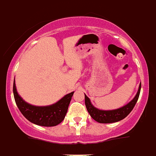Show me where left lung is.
Masks as SVG:
<instances>
[{"label":"left lung","mask_w":156,"mask_h":156,"mask_svg":"<svg viewBox=\"0 0 156 156\" xmlns=\"http://www.w3.org/2000/svg\"><path fill=\"white\" fill-rule=\"evenodd\" d=\"M140 87H141V83H140L138 90L133 100L129 101L126 105L122 106L121 108H117L114 110H100L98 108H95L94 106L90 102L89 98L85 94V105L87 112L90 115V116L94 119L95 121L100 122V123H111V122H115L118 121H120L126 118L129 112L133 110V107L135 106L138 100L139 95H140Z\"/></svg>","instance_id":"8db88e82"}]
</instances>
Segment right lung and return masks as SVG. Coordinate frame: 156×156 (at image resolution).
<instances>
[{
  "mask_svg": "<svg viewBox=\"0 0 156 156\" xmlns=\"http://www.w3.org/2000/svg\"><path fill=\"white\" fill-rule=\"evenodd\" d=\"M74 92L66 96L51 105L34 106L26 102L18 94L14 80L13 94L18 108L30 122L42 126H54L59 124L66 115Z\"/></svg>",
  "mask_w": 156,
  "mask_h": 156,
  "instance_id": "right-lung-1",
  "label": "right lung"
}]
</instances>
